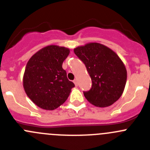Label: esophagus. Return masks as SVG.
I'll return each instance as SVG.
<instances>
[{
	"label": "esophagus",
	"mask_w": 150,
	"mask_h": 150,
	"mask_svg": "<svg viewBox=\"0 0 150 150\" xmlns=\"http://www.w3.org/2000/svg\"><path fill=\"white\" fill-rule=\"evenodd\" d=\"M73 82H74V83H75V86H78V80H77V79H75V80H74V81H73Z\"/></svg>",
	"instance_id": "34e87169"
}]
</instances>
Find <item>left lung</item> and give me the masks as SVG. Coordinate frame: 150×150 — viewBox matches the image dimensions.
Masks as SVG:
<instances>
[{
	"label": "left lung",
	"mask_w": 150,
	"mask_h": 150,
	"mask_svg": "<svg viewBox=\"0 0 150 150\" xmlns=\"http://www.w3.org/2000/svg\"><path fill=\"white\" fill-rule=\"evenodd\" d=\"M83 61L92 81V88L84 92L93 105L107 107L120 99L127 80V70L121 59L111 48L99 43H88L74 48Z\"/></svg>",
	"instance_id": "obj_1"
}]
</instances>
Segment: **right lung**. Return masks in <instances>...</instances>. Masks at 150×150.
Masks as SVG:
<instances>
[{
  "label": "right lung",
  "instance_id": "1",
  "mask_svg": "<svg viewBox=\"0 0 150 150\" xmlns=\"http://www.w3.org/2000/svg\"><path fill=\"white\" fill-rule=\"evenodd\" d=\"M69 49L50 45L41 48L29 59L23 75V87L38 107L46 110L58 108L67 99L75 84L62 68Z\"/></svg>",
  "mask_w": 150,
  "mask_h": 150
}]
</instances>
